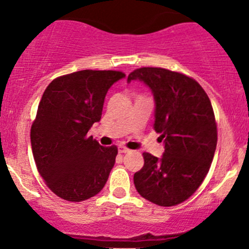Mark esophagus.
<instances>
[{"label": "esophagus", "mask_w": 249, "mask_h": 249, "mask_svg": "<svg viewBox=\"0 0 249 249\" xmlns=\"http://www.w3.org/2000/svg\"><path fill=\"white\" fill-rule=\"evenodd\" d=\"M118 151H119L120 153H126V152H130L129 148H126V147H125V146H123V145H120L119 147H118Z\"/></svg>", "instance_id": "1"}]
</instances>
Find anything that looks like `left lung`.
I'll use <instances>...</instances> for the list:
<instances>
[{"label":"left lung","instance_id":"8db88e82","mask_svg":"<svg viewBox=\"0 0 249 249\" xmlns=\"http://www.w3.org/2000/svg\"><path fill=\"white\" fill-rule=\"evenodd\" d=\"M141 81L152 90L155 124L164 152L161 159L143 152V167L134 174L142 198L174 206L200 187L213 159L217 129L208 94L192 77L161 67H141L127 82Z\"/></svg>","mask_w":249,"mask_h":249}]
</instances>
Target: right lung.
I'll use <instances>...</instances> for the list:
<instances>
[{
	"mask_svg": "<svg viewBox=\"0 0 249 249\" xmlns=\"http://www.w3.org/2000/svg\"><path fill=\"white\" fill-rule=\"evenodd\" d=\"M120 71L82 70L51 81L30 129L36 168L53 193L67 201L98 194L115 163L117 146L103 147L87 132L99 122Z\"/></svg>",
	"mask_w": 249,
	"mask_h": 249,
	"instance_id": "add662e5",
	"label": "right lung"
}]
</instances>
